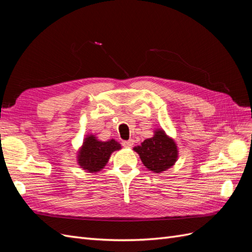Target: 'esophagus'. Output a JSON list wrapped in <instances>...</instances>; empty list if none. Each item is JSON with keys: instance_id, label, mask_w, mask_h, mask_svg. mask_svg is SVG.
<instances>
[{"instance_id": "obj_1", "label": "esophagus", "mask_w": 252, "mask_h": 252, "mask_svg": "<svg viewBox=\"0 0 252 252\" xmlns=\"http://www.w3.org/2000/svg\"><path fill=\"white\" fill-rule=\"evenodd\" d=\"M134 141L133 140H128V141H124L123 143H122V145H123L124 147H127V148H130L132 147Z\"/></svg>"}]
</instances>
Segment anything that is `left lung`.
I'll list each match as a JSON object with an SVG mask.
<instances>
[{"label": "left lung", "mask_w": 252, "mask_h": 252, "mask_svg": "<svg viewBox=\"0 0 252 252\" xmlns=\"http://www.w3.org/2000/svg\"><path fill=\"white\" fill-rule=\"evenodd\" d=\"M133 150L139 154L144 166L157 173L170 168L178 158L177 144L162 129L156 130L152 138L145 140Z\"/></svg>", "instance_id": "1"}]
</instances>
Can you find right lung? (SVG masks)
Wrapping results in <instances>:
<instances>
[{"label": "right lung", "instance_id": "1", "mask_svg": "<svg viewBox=\"0 0 252 252\" xmlns=\"http://www.w3.org/2000/svg\"><path fill=\"white\" fill-rule=\"evenodd\" d=\"M121 149V145L114 140L102 142L94 135H87L78 156V163L81 168L88 172H97L107 164L113 151Z\"/></svg>", "mask_w": 252, "mask_h": 252}]
</instances>
